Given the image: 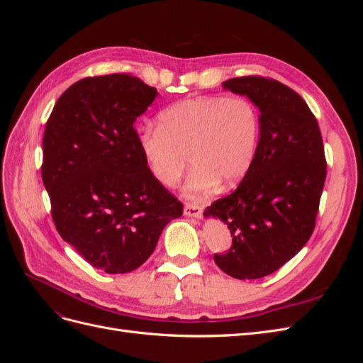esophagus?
Returning <instances> with one entry per match:
<instances>
[{
  "label": "esophagus",
  "instance_id": "34e87169",
  "mask_svg": "<svg viewBox=\"0 0 363 363\" xmlns=\"http://www.w3.org/2000/svg\"><path fill=\"white\" fill-rule=\"evenodd\" d=\"M184 215L192 218H201L203 216V207L195 203H188L184 206Z\"/></svg>",
  "mask_w": 363,
  "mask_h": 363
}]
</instances>
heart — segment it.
Instances as JSON below:
<instances>
[{
	"mask_svg": "<svg viewBox=\"0 0 363 363\" xmlns=\"http://www.w3.org/2000/svg\"><path fill=\"white\" fill-rule=\"evenodd\" d=\"M260 139V112L250 98L195 96L175 103L159 125L139 133V145L155 179L172 188L195 164L184 194L200 199L219 184L235 186L255 163Z\"/></svg>",
	"mask_w": 363,
	"mask_h": 363,
	"instance_id": "b5f03b06",
	"label": "heart"
}]
</instances>
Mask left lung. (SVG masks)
I'll return each instance as SVG.
<instances>
[{
	"label": "left lung",
	"mask_w": 363,
	"mask_h": 363,
	"mask_svg": "<svg viewBox=\"0 0 363 363\" xmlns=\"http://www.w3.org/2000/svg\"><path fill=\"white\" fill-rule=\"evenodd\" d=\"M223 87L245 95L260 112V139L251 169L235 192L212 203L233 236L215 263L239 280L277 271L309 240L320 207L327 163L316 118L303 98L277 80L250 75Z\"/></svg>",
	"instance_id": "8db88e82"
}]
</instances>
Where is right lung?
<instances>
[{"instance_id": "1", "label": "right lung", "mask_w": 363, "mask_h": 363, "mask_svg": "<svg viewBox=\"0 0 363 363\" xmlns=\"http://www.w3.org/2000/svg\"><path fill=\"white\" fill-rule=\"evenodd\" d=\"M157 91L138 77H87L62 94L43 133L42 180L63 240L107 274L135 271L183 204L155 179L136 118Z\"/></svg>"}]
</instances>
